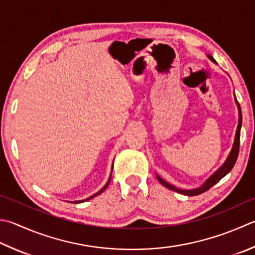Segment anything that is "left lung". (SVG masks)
<instances>
[{
	"instance_id": "8db88e82",
	"label": "left lung",
	"mask_w": 255,
	"mask_h": 255,
	"mask_svg": "<svg viewBox=\"0 0 255 255\" xmlns=\"http://www.w3.org/2000/svg\"><path fill=\"white\" fill-rule=\"evenodd\" d=\"M209 57L211 60H212L213 62L214 59L212 56ZM238 103V108H239V124H238V128H237V133H235V138H234V143H233V147L231 150V153H230V155L228 156L227 161H225L224 164L220 167V169L214 173V174L209 177L208 180L205 181V183L199 187V189H195V190H179L176 189L175 186H173L171 184L167 183V182H165L164 180H162L160 176H156L157 180L160 181V183L163 185L167 187L169 190H172V191H175L177 192V193H181V194H184V195H189V196H193V195H199L201 193H203V192L208 191L209 189H211L214 184H217L218 182L222 179V177H224L225 175L228 174V173L231 171L233 169V166L235 164V162H237L238 160V156H239V148H240V133H241V126H242V113H241V108H240V104L237 101Z\"/></svg>"
}]
</instances>
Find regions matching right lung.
Segmentation results:
<instances>
[{"instance_id":"add662e5","label":"right lung","mask_w":255,"mask_h":255,"mask_svg":"<svg viewBox=\"0 0 255 255\" xmlns=\"http://www.w3.org/2000/svg\"><path fill=\"white\" fill-rule=\"evenodd\" d=\"M110 182H111V176H110V179H109V181H108V183L107 184H105L104 185V187H103V189L102 190H100L99 192H98V193H95L94 195H92V196H90V198L89 199H86V200H83V201H75V202L74 203H81V202H84V201H88V200H90V199H93L94 198V196H97V195H99V194H101V193H102V192L105 190V189H107V187H108V185L110 184Z\"/></svg>"}]
</instances>
